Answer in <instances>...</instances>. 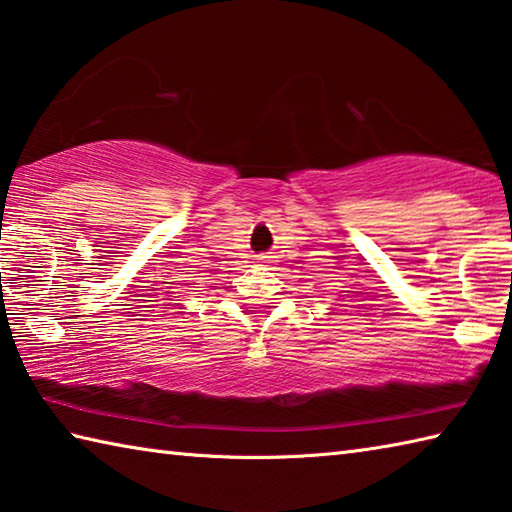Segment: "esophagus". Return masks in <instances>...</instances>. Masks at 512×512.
I'll list each match as a JSON object with an SVG mask.
<instances>
[{"label": "esophagus", "mask_w": 512, "mask_h": 512, "mask_svg": "<svg viewBox=\"0 0 512 512\" xmlns=\"http://www.w3.org/2000/svg\"><path fill=\"white\" fill-rule=\"evenodd\" d=\"M267 260H269V256H265V254H258L256 256V263H267Z\"/></svg>", "instance_id": "esophagus-1"}]
</instances>
